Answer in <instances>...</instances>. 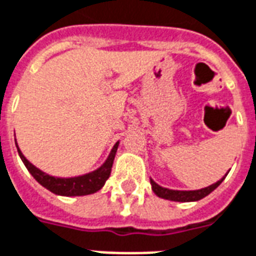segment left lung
Wrapping results in <instances>:
<instances>
[{
  "label": "left lung",
  "instance_id": "8db88e82",
  "mask_svg": "<svg viewBox=\"0 0 256 256\" xmlns=\"http://www.w3.org/2000/svg\"><path fill=\"white\" fill-rule=\"evenodd\" d=\"M226 178V176H224ZM224 178L220 180H217L216 184L208 186V188H204L200 190H172L166 189L159 186L155 180H151V186H152L154 193L156 194L158 197L164 200H172V201H180V202H189V201H198V200L206 197L208 194H210L213 190L216 189L217 186L222 184Z\"/></svg>",
  "mask_w": 256,
  "mask_h": 256
}]
</instances>
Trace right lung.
<instances>
[{
    "label": "right lung",
    "mask_w": 256,
    "mask_h": 256,
    "mask_svg": "<svg viewBox=\"0 0 256 256\" xmlns=\"http://www.w3.org/2000/svg\"><path fill=\"white\" fill-rule=\"evenodd\" d=\"M117 147H118V143L114 144V147H113L112 152L106 159V162L104 163L98 170L89 172L86 176H74V178H55V176H48L46 172H40L39 168H36L32 163L28 162L26 156L21 154L20 150H18V155H20L21 160L24 162L26 167L28 168V172L34 176V180H38L40 185L44 186L46 189L52 192V193L70 197V196H86V194L96 193L105 185V182H106V180L110 176V172H112L113 160H114Z\"/></svg>",
    "instance_id": "add662e5"
}]
</instances>
